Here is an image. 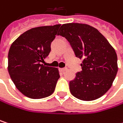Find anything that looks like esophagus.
<instances>
[{"label": "esophagus", "instance_id": "obj_1", "mask_svg": "<svg viewBox=\"0 0 123 123\" xmlns=\"http://www.w3.org/2000/svg\"><path fill=\"white\" fill-rule=\"evenodd\" d=\"M66 70H67V69H66L65 68H59V70H60L61 72H62V73H63V72H65Z\"/></svg>", "mask_w": 123, "mask_h": 123}]
</instances>
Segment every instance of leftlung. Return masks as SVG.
<instances>
[{
  "instance_id": "left-lung-1",
  "label": "left lung",
  "mask_w": 123,
  "mask_h": 123,
  "mask_svg": "<svg viewBox=\"0 0 123 123\" xmlns=\"http://www.w3.org/2000/svg\"><path fill=\"white\" fill-rule=\"evenodd\" d=\"M58 35L65 37L75 56L83 59L82 70L69 83L71 94L85 101L103 96L117 73V54L108 40L96 28L82 23L63 24Z\"/></svg>"
}]
</instances>
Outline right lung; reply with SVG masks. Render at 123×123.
<instances>
[{"instance_id":"1","label":"right lung","mask_w":123,"mask_h":123,"mask_svg":"<svg viewBox=\"0 0 123 123\" xmlns=\"http://www.w3.org/2000/svg\"><path fill=\"white\" fill-rule=\"evenodd\" d=\"M61 25L31 28L18 37L8 52V73L18 90L26 97L50 96L60 78L58 69L41 62L50 52V45Z\"/></svg>"}]
</instances>
